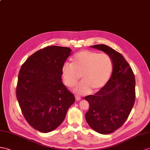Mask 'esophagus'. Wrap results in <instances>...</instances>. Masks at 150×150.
Segmentation results:
<instances>
[{
	"instance_id": "34e87169",
	"label": "esophagus",
	"mask_w": 150,
	"mask_h": 150,
	"mask_svg": "<svg viewBox=\"0 0 150 150\" xmlns=\"http://www.w3.org/2000/svg\"><path fill=\"white\" fill-rule=\"evenodd\" d=\"M75 99H76V100H77V101L80 100V99H81V98H80V97L79 96H78V95H75Z\"/></svg>"
}]
</instances>
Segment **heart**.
<instances>
[{
    "label": "heart",
    "instance_id": "heart-1",
    "mask_svg": "<svg viewBox=\"0 0 150 150\" xmlns=\"http://www.w3.org/2000/svg\"><path fill=\"white\" fill-rule=\"evenodd\" d=\"M113 64L108 54L83 51L71 58V63H65L62 75L65 85L71 87L82 77V81L75 88V92L87 94L97 91L108 82L112 74Z\"/></svg>",
    "mask_w": 150,
    "mask_h": 150
}]
</instances>
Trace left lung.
Here are the masks:
<instances>
[{
	"instance_id": "8db88e82",
	"label": "left lung",
	"mask_w": 150,
	"mask_h": 150,
	"mask_svg": "<svg viewBox=\"0 0 150 150\" xmlns=\"http://www.w3.org/2000/svg\"><path fill=\"white\" fill-rule=\"evenodd\" d=\"M112 57V75L102 89L84 99L89 103L86 113L87 124L96 132L109 134L124 124L135 102V76L120 53L105 44L91 45Z\"/></svg>"
}]
</instances>
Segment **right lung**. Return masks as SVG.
Returning a JSON list of instances; mask_svg holds the SVG:
<instances>
[{
    "instance_id": "obj_1",
    "label": "right lung",
    "mask_w": 150,
    "mask_h": 150,
    "mask_svg": "<svg viewBox=\"0 0 150 150\" xmlns=\"http://www.w3.org/2000/svg\"><path fill=\"white\" fill-rule=\"evenodd\" d=\"M68 47L51 45L38 50L22 64L16 98L26 120L42 132L56 129L75 102L62 82V67L71 54Z\"/></svg>"
}]
</instances>
